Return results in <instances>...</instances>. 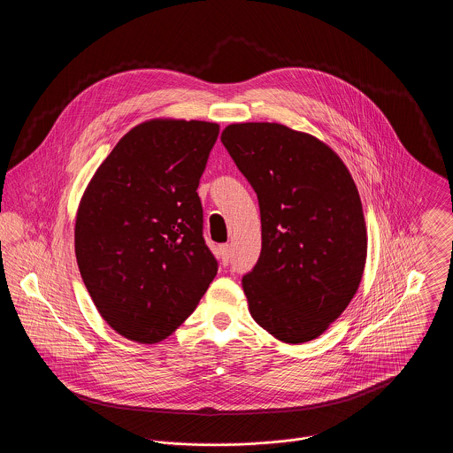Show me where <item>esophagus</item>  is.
Masks as SVG:
<instances>
[{
	"instance_id": "esophagus-1",
	"label": "esophagus",
	"mask_w": 453,
	"mask_h": 453,
	"mask_svg": "<svg viewBox=\"0 0 453 453\" xmlns=\"http://www.w3.org/2000/svg\"><path fill=\"white\" fill-rule=\"evenodd\" d=\"M218 255H219V261H221V265H228L230 263V258H232V248H230V244H223V246H219V250H218Z\"/></svg>"
}]
</instances>
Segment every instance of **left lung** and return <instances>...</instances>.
Returning <instances> with one entry per match:
<instances>
[{"mask_svg":"<svg viewBox=\"0 0 453 453\" xmlns=\"http://www.w3.org/2000/svg\"><path fill=\"white\" fill-rule=\"evenodd\" d=\"M221 142L258 195L261 253L242 277L250 312L280 342L314 340L363 277L368 237L356 183L323 141L280 124H232Z\"/></svg>","mask_w":453,"mask_h":453,"instance_id":"8db88e82","label":"left lung"}]
</instances>
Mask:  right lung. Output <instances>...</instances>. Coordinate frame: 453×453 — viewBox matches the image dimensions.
<instances>
[{"label": "right lung", "instance_id": "add662e5", "mask_svg": "<svg viewBox=\"0 0 453 453\" xmlns=\"http://www.w3.org/2000/svg\"><path fill=\"white\" fill-rule=\"evenodd\" d=\"M219 126L150 120L130 129L80 200L74 253L103 319L157 343L194 312L216 277L196 194Z\"/></svg>", "mask_w": 453, "mask_h": 453}]
</instances>
